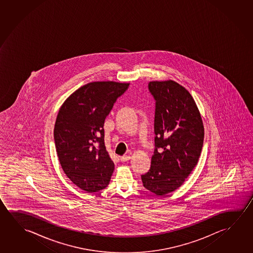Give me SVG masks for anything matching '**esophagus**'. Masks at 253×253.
<instances>
[{
  "label": "esophagus",
  "mask_w": 253,
  "mask_h": 253,
  "mask_svg": "<svg viewBox=\"0 0 253 253\" xmlns=\"http://www.w3.org/2000/svg\"><path fill=\"white\" fill-rule=\"evenodd\" d=\"M129 159H130V156H128V155H125V156H122L120 158L121 162H128Z\"/></svg>",
  "instance_id": "1"
}]
</instances>
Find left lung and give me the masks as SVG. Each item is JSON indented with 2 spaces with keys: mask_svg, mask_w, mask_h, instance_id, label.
I'll list each match as a JSON object with an SVG mask.
<instances>
[{
  "mask_svg": "<svg viewBox=\"0 0 253 253\" xmlns=\"http://www.w3.org/2000/svg\"><path fill=\"white\" fill-rule=\"evenodd\" d=\"M148 90L155 100V148L141 179L146 190L164 196L181 186L199 162L203 122L191 93L176 82L153 81Z\"/></svg>",
  "mask_w": 253,
  "mask_h": 253,
  "instance_id": "1",
  "label": "left lung"
}]
</instances>
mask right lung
Instances as JSON below:
<instances>
[{"instance_id":"right-lung-1","label":"right lung","mask_w":253,"mask_h":253,"mask_svg":"<svg viewBox=\"0 0 253 253\" xmlns=\"http://www.w3.org/2000/svg\"><path fill=\"white\" fill-rule=\"evenodd\" d=\"M129 84L91 82L74 91L59 110L54 145L62 169L87 192L108 187L115 165L104 144V122Z\"/></svg>"}]
</instances>
